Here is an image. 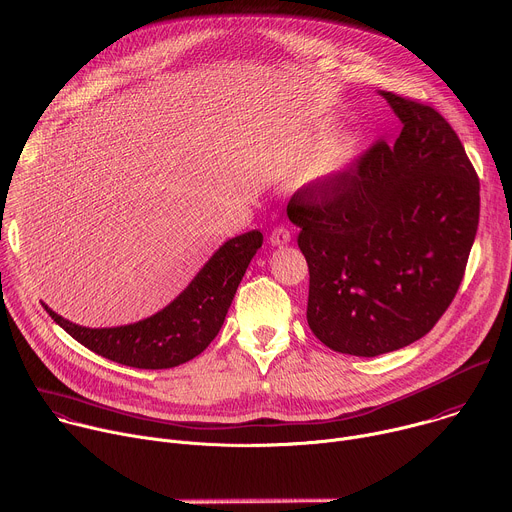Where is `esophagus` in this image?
<instances>
[{
  "label": "esophagus",
  "mask_w": 512,
  "mask_h": 512,
  "mask_svg": "<svg viewBox=\"0 0 512 512\" xmlns=\"http://www.w3.org/2000/svg\"><path fill=\"white\" fill-rule=\"evenodd\" d=\"M288 242H290V232H288V228L276 226V228L272 230V234H270V244H272V246H284V244H288Z\"/></svg>",
  "instance_id": "1"
}]
</instances>
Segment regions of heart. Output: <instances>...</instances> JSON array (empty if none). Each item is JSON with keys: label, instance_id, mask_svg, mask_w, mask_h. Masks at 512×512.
Segmentation results:
<instances>
[{"label": "heart", "instance_id": "obj_1", "mask_svg": "<svg viewBox=\"0 0 512 512\" xmlns=\"http://www.w3.org/2000/svg\"><path fill=\"white\" fill-rule=\"evenodd\" d=\"M357 149L359 139L353 133L327 141L323 131H304L290 147V161L294 165H309L315 159V165L323 175H337L349 167Z\"/></svg>", "mask_w": 512, "mask_h": 512}]
</instances>
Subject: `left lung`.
Wrapping results in <instances>:
<instances>
[{
  "label": "left lung",
  "mask_w": 512,
  "mask_h": 512,
  "mask_svg": "<svg viewBox=\"0 0 512 512\" xmlns=\"http://www.w3.org/2000/svg\"><path fill=\"white\" fill-rule=\"evenodd\" d=\"M401 121L355 163L300 187L286 214L309 264V321L337 353L375 357L434 329L454 300L480 216V181L450 123L379 92Z\"/></svg>",
  "instance_id": "left-lung-1"
}]
</instances>
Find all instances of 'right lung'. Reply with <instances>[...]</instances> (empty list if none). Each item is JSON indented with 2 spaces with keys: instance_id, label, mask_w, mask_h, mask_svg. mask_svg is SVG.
I'll return each mask as SVG.
<instances>
[{
  "instance_id": "right-lung-1",
  "label": "right lung",
  "mask_w": 512,
  "mask_h": 512,
  "mask_svg": "<svg viewBox=\"0 0 512 512\" xmlns=\"http://www.w3.org/2000/svg\"><path fill=\"white\" fill-rule=\"evenodd\" d=\"M262 246L258 230L228 240L189 286L157 315L125 327L88 329L44 304L46 313L80 345L137 369H169L197 357L220 333L238 284Z\"/></svg>"
}]
</instances>
